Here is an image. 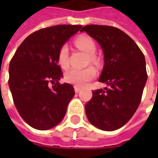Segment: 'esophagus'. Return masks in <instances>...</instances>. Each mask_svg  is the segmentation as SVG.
I'll use <instances>...</instances> for the list:
<instances>
[{"mask_svg":"<svg viewBox=\"0 0 158 158\" xmlns=\"http://www.w3.org/2000/svg\"><path fill=\"white\" fill-rule=\"evenodd\" d=\"M80 89H81V88H80V87L74 86V91H75V93H79V91H80Z\"/></svg>","mask_w":158,"mask_h":158,"instance_id":"1","label":"esophagus"}]
</instances>
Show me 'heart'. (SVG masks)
Instances as JSON below:
<instances>
[{
	"instance_id": "obj_1",
	"label": "heart",
	"mask_w": 158,
	"mask_h": 158,
	"mask_svg": "<svg viewBox=\"0 0 158 158\" xmlns=\"http://www.w3.org/2000/svg\"><path fill=\"white\" fill-rule=\"evenodd\" d=\"M76 45L82 51L89 55L90 61L96 60L95 52L96 51V45L95 40L89 36L81 35L75 40ZM58 64L62 69H67L69 67V46L62 45L57 54ZM96 75V70L93 67H88L85 69H71L66 72L64 79L66 82L72 84L75 86H83L93 79Z\"/></svg>"
}]
</instances>
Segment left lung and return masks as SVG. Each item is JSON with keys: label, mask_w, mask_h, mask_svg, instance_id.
<instances>
[{"label": "left lung", "mask_w": 158, "mask_h": 158, "mask_svg": "<svg viewBox=\"0 0 158 158\" xmlns=\"http://www.w3.org/2000/svg\"><path fill=\"white\" fill-rule=\"evenodd\" d=\"M99 43L104 53V68L99 82L108 87L92 91L85 105L91 124L105 131L118 129L138 108L147 79L146 60L136 43L121 29L107 25L83 27Z\"/></svg>", "instance_id": "obj_1"}]
</instances>
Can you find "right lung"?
Segmentation results:
<instances>
[{
  "mask_svg": "<svg viewBox=\"0 0 158 158\" xmlns=\"http://www.w3.org/2000/svg\"><path fill=\"white\" fill-rule=\"evenodd\" d=\"M82 28L56 25L32 33L17 49L9 66L8 84L18 112L29 125L46 130L64 118L75 95L69 84H60V47ZM52 85H50V84Z\"/></svg>",
  "mask_w": 158,
  "mask_h": 158,
  "instance_id": "add662e5",
  "label": "right lung"
}]
</instances>
